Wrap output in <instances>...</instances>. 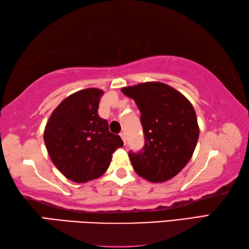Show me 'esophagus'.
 Wrapping results in <instances>:
<instances>
[{
  "instance_id": "34e87169",
  "label": "esophagus",
  "mask_w": 249,
  "mask_h": 249,
  "mask_svg": "<svg viewBox=\"0 0 249 249\" xmlns=\"http://www.w3.org/2000/svg\"><path fill=\"white\" fill-rule=\"evenodd\" d=\"M120 136H121L122 140H123V142H124V145H126V137H125V134H124V133H121V134H120Z\"/></svg>"
}]
</instances>
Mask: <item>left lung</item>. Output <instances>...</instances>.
<instances>
[{"label":"left lung","instance_id":"obj_1","mask_svg":"<svg viewBox=\"0 0 249 249\" xmlns=\"http://www.w3.org/2000/svg\"><path fill=\"white\" fill-rule=\"evenodd\" d=\"M122 92L140 108L145 135L144 148L128 154L134 170L150 182L174 178L191 159L199 140V125L190 101L161 82L125 87Z\"/></svg>","mask_w":249,"mask_h":249}]
</instances>
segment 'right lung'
Returning a JSON list of instances; mask_svg holds the SVG:
<instances>
[{
	"label": "right lung",
	"instance_id": "right-lung-1",
	"mask_svg": "<svg viewBox=\"0 0 249 249\" xmlns=\"http://www.w3.org/2000/svg\"><path fill=\"white\" fill-rule=\"evenodd\" d=\"M103 91L89 88L66 98L46 124L44 141L53 165L73 182H88L102 176L112 155L123 146L108 130L98 108Z\"/></svg>",
	"mask_w": 249,
	"mask_h": 249
}]
</instances>
